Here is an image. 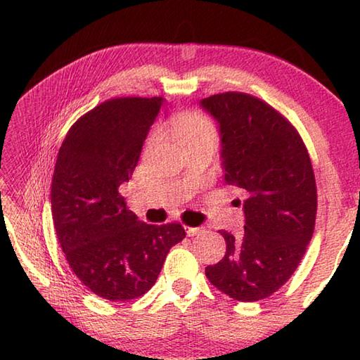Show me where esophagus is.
I'll use <instances>...</instances> for the list:
<instances>
[{
  "instance_id": "34e87169",
  "label": "esophagus",
  "mask_w": 360,
  "mask_h": 360,
  "mask_svg": "<svg viewBox=\"0 0 360 360\" xmlns=\"http://www.w3.org/2000/svg\"><path fill=\"white\" fill-rule=\"evenodd\" d=\"M203 232H205V227H187V236L189 237L200 236Z\"/></svg>"
}]
</instances>
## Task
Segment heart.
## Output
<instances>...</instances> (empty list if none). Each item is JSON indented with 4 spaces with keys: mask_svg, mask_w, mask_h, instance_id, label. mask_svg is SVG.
I'll use <instances>...</instances> for the list:
<instances>
[{
    "mask_svg": "<svg viewBox=\"0 0 360 360\" xmlns=\"http://www.w3.org/2000/svg\"><path fill=\"white\" fill-rule=\"evenodd\" d=\"M169 133L179 146L186 144L207 133H214L207 118L197 112H186L176 115L169 123Z\"/></svg>",
    "mask_w": 360,
    "mask_h": 360,
    "instance_id": "obj_1",
    "label": "heart"
}]
</instances>
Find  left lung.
I'll use <instances>...</instances> for the list:
<instances>
[{"instance_id":"left-lung-1","label":"left lung","mask_w":360,"mask_h":360,"mask_svg":"<svg viewBox=\"0 0 360 360\" xmlns=\"http://www.w3.org/2000/svg\"><path fill=\"white\" fill-rule=\"evenodd\" d=\"M200 107L218 122L224 181L245 193L243 233L221 231L226 255L205 274L233 300H264L292 277L311 242L317 189L309 153L292 123L253 96L214 94Z\"/></svg>"}]
</instances>
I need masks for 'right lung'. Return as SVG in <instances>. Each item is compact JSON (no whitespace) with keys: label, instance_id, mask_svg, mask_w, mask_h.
Listing matches in <instances>:
<instances>
[{"label":"right lung","instance_id":"obj_1","mask_svg":"<svg viewBox=\"0 0 360 360\" xmlns=\"http://www.w3.org/2000/svg\"><path fill=\"white\" fill-rule=\"evenodd\" d=\"M163 98H117L84 113L57 155L51 211L72 271L108 301L139 298L155 283L179 222L152 226L127 207L118 187L139 162Z\"/></svg>","mask_w":360,"mask_h":360}]
</instances>
